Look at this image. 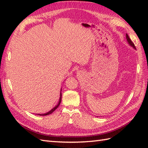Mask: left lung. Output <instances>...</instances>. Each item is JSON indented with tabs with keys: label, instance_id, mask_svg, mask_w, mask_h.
<instances>
[{
	"label": "left lung",
	"instance_id": "left-lung-1",
	"mask_svg": "<svg viewBox=\"0 0 148 148\" xmlns=\"http://www.w3.org/2000/svg\"><path fill=\"white\" fill-rule=\"evenodd\" d=\"M126 38H127V42H128V45H129L130 46L132 47V48H133L134 49H136V47H135L134 44L132 42V41L131 39H130L129 36H128V34H126Z\"/></svg>",
	"mask_w": 148,
	"mask_h": 148
}]
</instances>
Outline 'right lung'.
<instances>
[{"label":"right lung","mask_w":148,"mask_h":148,"mask_svg":"<svg viewBox=\"0 0 148 148\" xmlns=\"http://www.w3.org/2000/svg\"><path fill=\"white\" fill-rule=\"evenodd\" d=\"M62 91V89L60 90V92ZM61 100H62V93L60 92V99H59V101H58V104L56 105L55 107H54V108H53L52 109H51L50 110V111H49V112H46V113H45V114H37V115H39V116H47V115H49V114H51V113H53V112H54L55 110L56 109V108H58V107L59 106V105L60 104V102H61Z\"/></svg>","instance_id":"right-lung-1"}]
</instances>
